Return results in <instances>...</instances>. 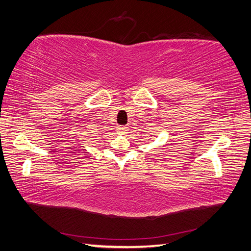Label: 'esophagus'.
Here are the masks:
<instances>
[{
    "label": "esophagus",
    "mask_w": 251,
    "mask_h": 251,
    "mask_svg": "<svg viewBox=\"0 0 251 251\" xmlns=\"http://www.w3.org/2000/svg\"><path fill=\"white\" fill-rule=\"evenodd\" d=\"M127 131H129V127L125 126H119L118 127H117V132L121 133V134H125V133H126Z\"/></svg>",
    "instance_id": "esophagus-1"
}]
</instances>
